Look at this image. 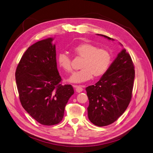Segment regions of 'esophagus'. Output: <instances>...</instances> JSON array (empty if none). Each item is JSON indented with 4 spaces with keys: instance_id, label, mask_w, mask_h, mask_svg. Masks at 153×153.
<instances>
[{
    "instance_id": "esophagus-1",
    "label": "esophagus",
    "mask_w": 153,
    "mask_h": 153,
    "mask_svg": "<svg viewBox=\"0 0 153 153\" xmlns=\"http://www.w3.org/2000/svg\"><path fill=\"white\" fill-rule=\"evenodd\" d=\"M73 87L76 88V91L77 92H82L83 90H84V89H83V88H82V87H80V86L73 85Z\"/></svg>"
}]
</instances>
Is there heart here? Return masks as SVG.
<instances>
[{
  "label": "heart",
  "instance_id": "1",
  "mask_svg": "<svg viewBox=\"0 0 153 153\" xmlns=\"http://www.w3.org/2000/svg\"><path fill=\"white\" fill-rule=\"evenodd\" d=\"M76 56L84 59L80 71L75 73L69 78L72 83H81L92 78H98L104 75L108 71L112 61V55L110 51L89 43L76 45L73 49ZM57 61L59 66L67 73H71L73 68L71 60L65 53L58 55Z\"/></svg>",
  "mask_w": 153,
  "mask_h": 153
}]
</instances>
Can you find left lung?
Here are the masks:
<instances>
[{
    "mask_svg": "<svg viewBox=\"0 0 153 153\" xmlns=\"http://www.w3.org/2000/svg\"><path fill=\"white\" fill-rule=\"evenodd\" d=\"M110 40L109 37L98 34ZM135 69L131 56L123 49L95 85L86 87L90 121L98 126L112 124L124 112L132 97Z\"/></svg>",
    "mask_w": 153,
    "mask_h": 153,
    "instance_id": "8db88e82",
    "label": "left lung"
}]
</instances>
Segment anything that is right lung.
Returning <instances> with one entry per match:
<instances>
[{
    "instance_id": "1",
    "label": "right lung",
    "mask_w": 153,
    "mask_h": 153,
    "mask_svg": "<svg viewBox=\"0 0 153 153\" xmlns=\"http://www.w3.org/2000/svg\"><path fill=\"white\" fill-rule=\"evenodd\" d=\"M53 38L38 41L27 48L18 63L15 78L20 103L39 123L51 126L61 122L71 85H62L57 68Z\"/></svg>"
}]
</instances>
